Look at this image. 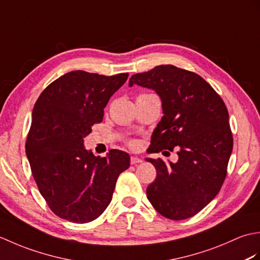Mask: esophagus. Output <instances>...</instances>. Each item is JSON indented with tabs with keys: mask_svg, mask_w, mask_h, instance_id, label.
I'll list each match as a JSON object with an SVG mask.
<instances>
[{
	"mask_svg": "<svg viewBox=\"0 0 260 260\" xmlns=\"http://www.w3.org/2000/svg\"><path fill=\"white\" fill-rule=\"evenodd\" d=\"M142 162H143V159L140 158V157H137V156H132L131 157V163L132 164H137V163H142Z\"/></svg>",
	"mask_w": 260,
	"mask_h": 260,
	"instance_id": "esophagus-1",
	"label": "esophagus"
}]
</instances>
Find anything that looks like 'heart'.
I'll return each instance as SVG.
<instances>
[{
	"label": "heart",
	"mask_w": 260,
	"mask_h": 260,
	"mask_svg": "<svg viewBox=\"0 0 260 260\" xmlns=\"http://www.w3.org/2000/svg\"><path fill=\"white\" fill-rule=\"evenodd\" d=\"M129 144H131V146H135V145H136V143H135L134 141H132V142L129 143Z\"/></svg>",
	"instance_id": "b5f03b06"
}]
</instances>
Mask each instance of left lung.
<instances>
[{
  "instance_id": "obj_1",
  "label": "left lung",
  "mask_w": 260,
  "mask_h": 260,
  "mask_svg": "<svg viewBox=\"0 0 260 260\" xmlns=\"http://www.w3.org/2000/svg\"><path fill=\"white\" fill-rule=\"evenodd\" d=\"M135 84L155 90L162 101L164 115L150 153L176 148L179 155L169 164L146 158L157 172L146 189L148 201L168 219L191 218L213 200L227 175L234 146L228 109L202 77L172 64L133 75L129 87Z\"/></svg>"
}]
</instances>
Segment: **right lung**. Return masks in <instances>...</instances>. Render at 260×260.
<instances>
[{"instance_id":"right-lung-1","label":"right lung","mask_w":260,"mask_h":260,"mask_svg":"<svg viewBox=\"0 0 260 260\" xmlns=\"http://www.w3.org/2000/svg\"><path fill=\"white\" fill-rule=\"evenodd\" d=\"M127 78L70 71L51 82L33 107L25 153L39 191L60 218L76 223L97 219L112 201L119 174L129 168L126 152L110 150L101 157L84 146Z\"/></svg>"}]
</instances>
